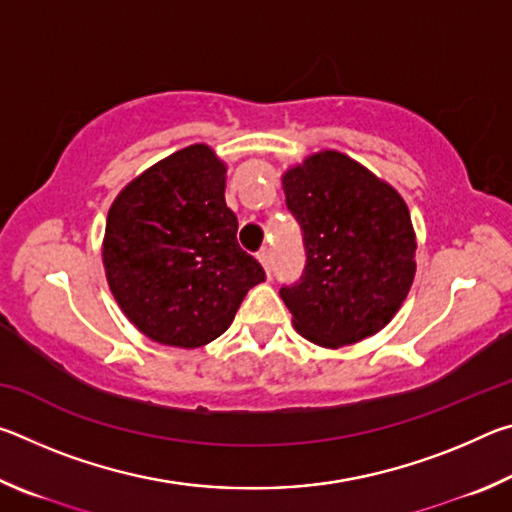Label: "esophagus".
I'll return each instance as SVG.
<instances>
[{
	"instance_id": "1",
	"label": "esophagus",
	"mask_w": 512,
	"mask_h": 512,
	"mask_svg": "<svg viewBox=\"0 0 512 512\" xmlns=\"http://www.w3.org/2000/svg\"><path fill=\"white\" fill-rule=\"evenodd\" d=\"M259 262H262V266H264V271H266V275L271 277V273H273V255H271V250L268 248H262L259 250Z\"/></svg>"
}]
</instances>
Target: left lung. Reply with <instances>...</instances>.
I'll return each mask as SVG.
<instances>
[{
  "label": "left lung",
  "instance_id": "8db88e82",
  "mask_svg": "<svg viewBox=\"0 0 512 512\" xmlns=\"http://www.w3.org/2000/svg\"><path fill=\"white\" fill-rule=\"evenodd\" d=\"M300 223L305 268L280 296L311 343L341 348L379 332L411 289L415 235L391 185L339 151H320L282 178Z\"/></svg>",
  "mask_w": 512,
  "mask_h": 512
}]
</instances>
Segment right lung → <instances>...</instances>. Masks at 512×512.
Here are the masks:
<instances>
[{
	"label": "right lung",
	"instance_id": "1",
	"mask_svg": "<svg viewBox=\"0 0 512 512\" xmlns=\"http://www.w3.org/2000/svg\"><path fill=\"white\" fill-rule=\"evenodd\" d=\"M225 205V164L205 144L164 158L112 203L103 266L128 320L155 343L201 348L235 320L266 280L237 241Z\"/></svg>",
	"mask_w": 512,
	"mask_h": 512
}]
</instances>
